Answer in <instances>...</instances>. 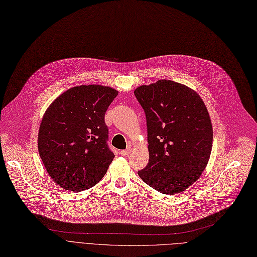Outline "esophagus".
Here are the masks:
<instances>
[{
    "mask_svg": "<svg viewBox=\"0 0 257 257\" xmlns=\"http://www.w3.org/2000/svg\"><path fill=\"white\" fill-rule=\"evenodd\" d=\"M131 151H132V149H131V148H127V149L121 150V151H120V154L123 155V156H126V155H128V154L131 153Z\"/></svg>",
    "mask_w": 257,
    "mask_h": 257,
    "instance_id": "1",
    "label": "esophagus"
}]
</instances>
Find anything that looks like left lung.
Returning <instances> with one entry per match:
<instances>
[{
    "mask_svg": "<svg viewBox=\"0 0 257 257\" xmlns=\"http://www.w3.org/2000/svg\"><path fill=\"white\" fill-rule=\"evenodd\" d=\"M134 92L146 115L149 150L148 165L138 175L161 193H180L209 162L213 128L206 105L191 88L166 79Z\"/></svg>",
    "mask_w": 257,
    "mask_h": 257,
    "instance_id": "obj_1",
    "label": "left lung"
}]
</instances>
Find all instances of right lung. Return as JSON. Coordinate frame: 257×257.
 <instances>
[{"label":"right lung","mask_w":257,"mask_h":257,"mask_svg":"<svg viewBox=\"0 0 257 257\" xmlns=\"http://www.w3.org/2000/svg\"><path fill=\"white\" fill-rule=\"evenodd\" d=\"M117 93L96 84L75 86L46 110L38 150L47 173L64 189L82 191L105 176L114 159L105 113Z\"/></svg>","instance_id":"obj_1"}]
</instances>
